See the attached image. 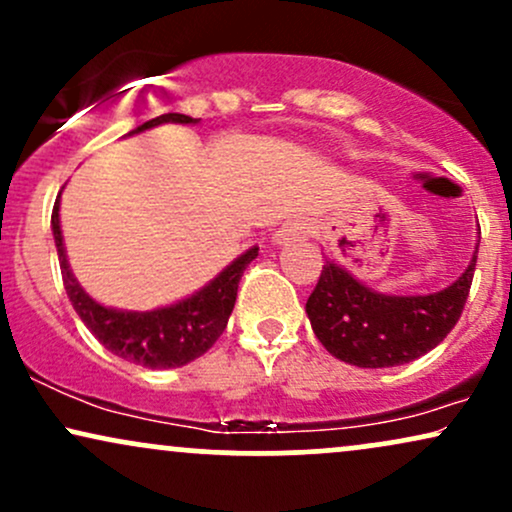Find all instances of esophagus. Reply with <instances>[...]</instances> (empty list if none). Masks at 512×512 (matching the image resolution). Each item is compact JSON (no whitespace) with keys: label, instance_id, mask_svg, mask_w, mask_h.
<instances>
[{"label":"esophagus","instance_id":"1","mask_svg":"<svg viewBox=\"0 0 512 512\" xmlns=\"http://www.w3.org/2000/svg\"><path fill=\"white\" fill-rule=\"evenodd\" d=\"M310 236V226L301 219H291L286 221L284 226L276 228L272 236V245H289V243H298V240H305Z\"/></svg>","mask_w":512,"mask_h":512}]
</instances>
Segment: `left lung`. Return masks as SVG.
<instances>
[{"instance_id": "obj_1", "label": "left lung", "mask_w": 512, "mask_h": 512, "mask_svg": "<svg viewBox=\"0 0 512 512\" xmlns=\"http://www.w3.org/2000/svg\"><path fill=\"white\" fill-rule=\"evenodd\" d=\"M477 252L479 243L467 269L450 286L426 296L380 293L325 257L315 291L305 303L310 327L334 358L351 366H404L436 349L457 325L472 286Z\"/></svg>"}]
</instances>
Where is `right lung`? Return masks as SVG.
<instances>
[{"label":"right lung","instance_id":"right-lung-1","mask_svg":"<svg viewBox=\"0 0 512 512\" xmlns=\"http://www.w3.org/2000/svg\"><path fill=\"white\" fill-rule=\"evenodd\" d=\"M168 122H173V125H197L199 120L190 115L166 113L132 129L127 137L144 132V129L168 125ZM52 236H55L57 255H60L64 289H67L69 301H72L81 322L115 356L156 370L185 366V363L207 354L214 346L221 332L226 330L228 317H231L233 305H236L240 276L257 257V250H260L257 245H252L250 250L236 257L192 296L163 305V308L139 313V310H120L98 303L76 281L72 267H69L67 250H64L60 197H57L55 209H52Z\"/></svg>","mask_w":512,"mask_h":512}]
</instances>
